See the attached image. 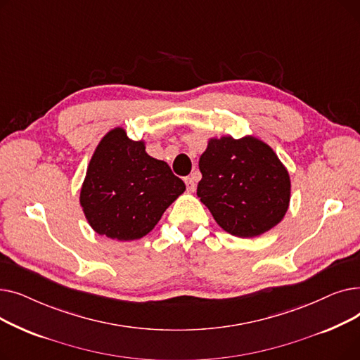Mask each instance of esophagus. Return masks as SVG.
Segmentation results:
<instances>
[{
  "label": "esophagus",
  "mask_w": 360,
  "mask_h": 360,
  "mask_svg": "<svg viewBox=\"0 0 360 360\" xmlns=\"http://www.w3.org/2000/svg\"><path fill=\"white\" fill-rule=\"evenodd\" d=\"M185 185H186L188 193H194L195 191V179H194V176H186L185 178Z\"/></svg>",
  "instance_id": "34e87169"
}]
</instances>
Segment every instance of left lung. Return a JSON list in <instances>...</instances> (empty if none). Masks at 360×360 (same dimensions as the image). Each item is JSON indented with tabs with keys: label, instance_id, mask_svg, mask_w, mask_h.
<instances>
[{
	"label": "left lung",
	"instance_id": "left-lung-1",
	"mask_svg": "<svg viewBox=\"0 0 360 360\" xmlns=\"http://www.w3.org/2000/svg\"><path fill=\"white\" fill-rule=\"evenodd\" d=\"M200 201L220 228L238 238L269 232L290 204V175L276 151L248 134L212 137L198 162Z\"/></svg>",
	"mask_w": 360,
	"mask_h": 360
}]
</instances>
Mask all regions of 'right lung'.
Masks as SVG:
<instances>
[{
	"mask_svg": "<svg viewBox=\"0 0 360 360\" xmlns=\"http://www.w3.org/2000/svg\"><path fill=\"white\" fill-rule=\"evenodd\" d=\"M184 191L169 165L147 155L144 140H131L125 128L115 127L93 151L80 205L94 232L127 242L153 231Z\"/></svg>",
	"mask_w": 360,
	"mask_h": 360,
	"instance_id": "add662e5",
	"label": "right lung"
}]
</instances>
